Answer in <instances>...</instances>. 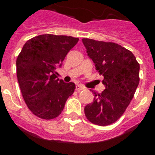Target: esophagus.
Returning <instances> with one entry per match:
<instances>
[{
	"label": "esophagus",
	"mask_w": 155,
	"mask_h": 155,
	"mask_svg": "<svg viewBox=\"0 0 155 155\" xmlns=\"http://www.w3.org/2000/svg\"><path fill=\"white\" fill-rule=\"evenodd\" d=\"M85 87H84V86H82V85H77L76 86V91L77 92H80V91H83V90H84Z\"/></svg>",
	"instance_id": "esophagus-1"
}]
</instances>
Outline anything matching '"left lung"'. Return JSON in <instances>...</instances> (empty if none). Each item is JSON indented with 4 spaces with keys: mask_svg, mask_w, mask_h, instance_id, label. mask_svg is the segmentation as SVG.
<instances>
[{
    "mask_svg": "<svg viewBox=\"0 0 155 155\" xmlns=\"http://www.w3.org/2000/svg\"><path fill=\"white\" fill-rule=\"evenodd\" d=\"M82 42L105 85L101 93L95 92L93 102L85 106V116L95 125H111L122 116L134 96L140 80L139 63L132 52L117 43L90 38Z\"/></svg>",
    "mask_w": 155,
    "mask_h": 155,
    "instance_id": "1",
    "label": "left lung"
}]
</instances>
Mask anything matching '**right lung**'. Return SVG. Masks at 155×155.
<instances>
[{"label": "right lung", "instance_id": "add662e5", "mask_svg": "<svg viewBox=\"0 0 155 155\" xmlns=\"http://www.w3.org/2000/svg\"><path fill=\"white\" fill-rule=\"evenodd\" d=\"M78 38L42 35L30 38L17 58V76L23 99L38 117L51 120L61 114L73 94L75 84L56 79L55 68L61 67Z\"/></svg>", "mask_w": 155, "mask_h": 155}]
</instances>
